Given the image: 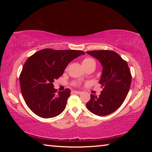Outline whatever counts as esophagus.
<instances>
[{
  "instance_id": "34e87169",
  "label": "esophagus",
  "mask_w": 152,
  "mask_h": 152,
  "mask_svg": "<svg viewBox=\"0 0 152 152\" xmlns=\"http://www.w3.org/2000/svg\"><path fill=\"white\" fill-rule=\"evenodd\" d=\"M73 92H74V93H76V94H80L82 93L80 91H74Z\"/></svg>"
}]
</instances>
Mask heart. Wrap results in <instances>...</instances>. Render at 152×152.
<instances>
[{
    "label": "heart",
    "instance_id": "b5f03b06",
    "mask_svg": "<svg viewBox=\"0 0 152 152\" xmlns=\"http://www.w3.org/2000/svg\"><path fill=\"white\" fill-rule=\"evenodd\" d=\"M92 62H95V61L93 60V59H92L91 58H85L83 60V61H82V64H83V65L85 68ZM67 68H68V67H67L66 69ZM74 85H77V86L80 85V84L78 83V82H74Z\"/></svg>",
    "mask_w": 152,
    "mask_h": 152
}]
</instances>
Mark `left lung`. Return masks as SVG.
Masks as SVG:
<instances>
[{
  "label": "left lung",
  "instance_id": "left-lung-1",
  "mask_svg": "<svg viewBox=\"0 0 152 152\" xmlns=\"http://www.w3.org/2000/svg\"><path fill=\"white\" fill-rule=\"evenodd\" d=\"M87 53L100 61L102 73L100 84L102 88L99 96L91 94L87 109L99 116H105L121 106L132 83V74L127 62L117 53L110 50H93Z\"/></svg>",
  "mask_w": 152,
  "mask_h": 152
}]
</instances>
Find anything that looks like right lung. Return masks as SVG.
<instances>
[{"label":"right lung","mask_w":152,"mask_h":152,"mask_svg":"<svg viewBox=\"0 0 152 152\" xmlns=\"http://www.w3.org/2000/svg\"><path fill=\"white\" fill-rule=\"evenodd\" d=\"M80 50L43 49L28 58L20 74L23 97L28 107L42 118L58 116L65 109L70 90L56 94L53 82L62 75L69 62L82 54Z\"/></svg>","instance_id":"1"}]
</instances>
